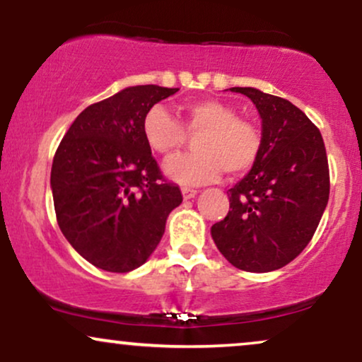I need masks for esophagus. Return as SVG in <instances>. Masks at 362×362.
<instances>
[{
	"label": "esophagus",
	"mask_w": 362,
	"mask_h": 362,
	"mask_svg": "<svg viewBox=\"0 0 362 362\" xmlns=\"http://www.w3.org/2000/svg\"><path fill=\"white\" fill-rule=\"evenodd\" d=\"M182 195H184L185 201H187V199H194L195 195H197V190L187 189V187H184V189H182Z\"/></svg>",
	"instance_id": "obj_1"
}]
</instances>
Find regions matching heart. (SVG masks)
I'll return each instance as SVG.
<instances>
[{"label":"heart","mask_w":362,"mask_h":362,"mask_svg":"<svg viewBox=\"0 0 362 362\" xmlns=\"http://www.w3.org/2000/svg\"><path fill=\"white\" fill-rule=\"evenodd\" d=\"M184 125L197 136L192 155H180L165 161L163 172L180 185H206L216 182L226 170L230 177L247 173L259 160L262 132L255 124L240 119L235 107L221 100H195L182 107ZM161 105L151 107L143 120L148 146L158 155H172L185 143L187 133Z\"/></svg>","instance_id":"obj_1"}]
</instances>
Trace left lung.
Returning a JSON list of instances; mask_svg holds the SVG:
<instances>
[{
  "instance_id": "8db88e82",
  "label": "left lung",
  "mask_w": 362,
  "mask_h": 362,
  "mask_svg": "<svg viewBox=\"0 0 362 362\" xmlns=\"http://www.w3.org/2000/svg\"><path fill=\"white\" fill-rule=\"evenodd\" d=\"M247 95L262 119V151L248 175L230 189V211L211 235L224 259L247 272L284 267L313 238L330 194L318 127L286 98L257 88Z\"/></svg>"
}]
</instances>
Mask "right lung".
<instances>
[{"label": "right lung", "mask_w": 362, "mask_h": 362, "mask_svg": "<svg viewBox=\"0 0 362 362\" xmlns=\"http://www.w3.org/2000/svg\"><path fill=\"white\" fill-rule=\"evenodd\" d=\"M178 88L129 86L74 119L51 170L57 224L95 267L129 272L149 259L180 206L178 185L161 175L143 134L155 103Z\"/></svg>", "instance_id": "obj_1"}]
</instances>
